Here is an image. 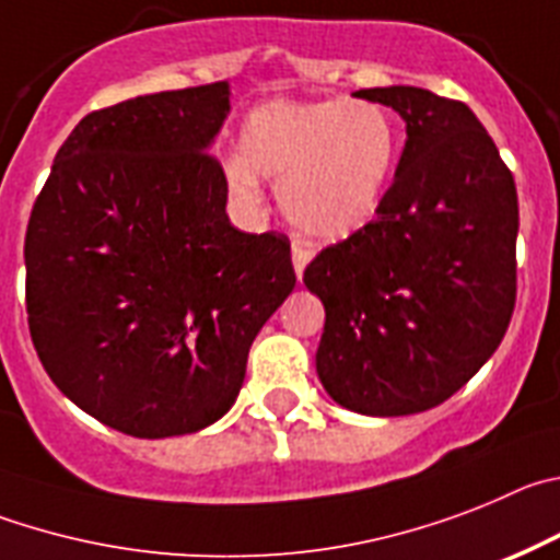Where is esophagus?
Masks as SVG:
<instances>
[{
	"mask_svg": "<svg viewBox=\"0 0 560 560\" xmlns=\"http://www.w3.org/2000/svg\"><path fill=\"white\" fill-rule=\"evenodd\" d=\"M312 254H315V250H312V245L304 243V240H295V243H292V268H295L299 281L301 276H304V268L312 261Z\"/></svg>",
	"mask_w": 560,
	"mask_h": 560,
	"instance_id": "esophagus-1",
	"label": "esophagus"
}]
</instances>
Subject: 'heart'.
Listing matches in <instances>:
<instances>
[{"label": "heart", "instance_id": "b5f03b06", "mask_svg": "<svg viewBox=\"0 0 560 560\" xmlns=\"http://www.w3.org/2000/svg\"><path fill=\"white\" fill-rule=\"evenodd\" d=\"M231 192L261 198V178L279 180V203L312 240H346L374 218L399 161V125L374 100H284L259 103L236 133Z\"/></svg>", "mask_w": 560, "mask_h": 560}]
</instances>
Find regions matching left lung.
Returning <instances> with one entry per match:
<instances>
[{"instance_id": "1", "label": "left lung", "mask_w": 560, "mask_h": 560, "mask_svg": "<svg viewBox=\"0 0 560 560\" xmlns=\"http://www.w3.org/2000/svg\"><path fill=\"white\" fill-rule=\"evenodd\" d=\"M357 97L396 110L407 142L376 218L306 265L326 310L315 368L346 410L410 416L460 390L505 337L516 184L468 105L416 85Z\"/></svg>"}]
</instances>
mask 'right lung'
Instances as JSON below:
<instances>
[{
  "label": "right lung",
  "mask_w": 560,
  "mask_h": 560,
  "mask_svg": "<svg viewBox=\"0 0 560 560\" xmlns=\"http://www.w3.org/2000/svg\"><path fill=\"white\" fill-rule=\"evenodd\" d=\"M225 80L92 110L24 236L27 320L58 390L110 430L173 438L231 410L254 337L295 287L284 234L225 214Z\"/></svg>",
  "instance_id": "obj_1"
}]
</instances>
